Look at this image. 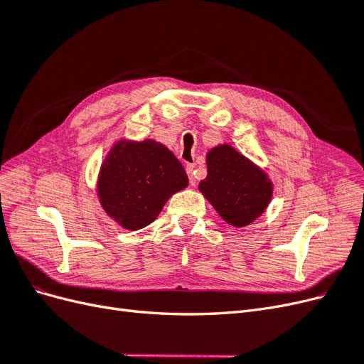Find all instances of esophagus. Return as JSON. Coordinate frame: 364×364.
Masks as SVG:
<instances>
[{
  "instance_id": "34e87169",
  "label": "esophagus",
  "mask_w": 364,
  "mask_h": 364,
  "mask_svg": "<svg viewBox=\"0 0 364 364\" xmlns=\"http://www.w3.org/2000/svg\"><path fill=\"white\" fill-rule=\"evenodd\" d=\"M186 174H188V179H190V185H196V170H194V165L188 164L186 165Z\"/></svg>"
}]
</instances>
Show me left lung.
<instances>
[{"label": "left lung", "mask_w": 364, "mask_h": 364, "mask_svg": "<svg viewBox=\"0 0 364 364\" xmlns=\"http://www.w3.org/2000/svg\"><path fill=\"white\" fill-rule=\"evenodd\" d=\"M208 176L199 190L229 225L243 228L258 218L272 199L267 174L228 144L206 156Z\"/></svg>", "instance_id": "8db88e82"}]
</instances>
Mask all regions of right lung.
Segmentation results:
<instances>
[{"label":"right lung","instance_id":"right-lung-1","mask_svg":"<svg viewBox=\"0 0 364 364\" xmlns=\"http://www.w3.org/2000/svg\"><path fill=\"white\" fill-rule=\"evenodd\" d=\"M188 185L181 161L159 142L119 141L102 165L98 196L109 217L126 229L146 228L170 196Z\"/></svg>","mask_w":364,"mask_h":364}]
</instances>
